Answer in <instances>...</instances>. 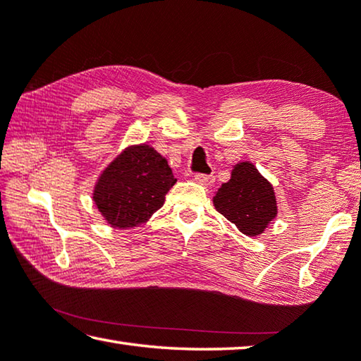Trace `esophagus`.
<instances>
[{"mask_svg":"<svg viewBox=\"0 0 361 361\" xmlns=\"http://www.w3.org/2000/svg\"><path fill=\"white\" fill-rule=\"evenodd\" d=\"M195 183H199V185L202 186H213L214 183V175H203V173H199L194 176Z\"/></svg>","mask_w":361,"mask_h":361,"instance_id":"esophagus-1","label":"esophagus"}]
</instances>
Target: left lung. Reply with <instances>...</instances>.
I'll use <instances>...</instances> for the list:
<instances>
[{
	"instance_id": "1",
	"label": "left lung",
	"mask_w": 361,
	"mask_h": 361,
	"mask_svg": "<svg viewBox=\"0 0 361 361\" xmlns=\"http://www.w3.org/2000/svg\"><path fill=\"white\" fill-rule=\"evenodd\" d=\"M213 203L219 213L249 238L264 233L279 213L274 186L250 161L233 166L230 180L217 189Z\"/></svg>"
}]
</instances>
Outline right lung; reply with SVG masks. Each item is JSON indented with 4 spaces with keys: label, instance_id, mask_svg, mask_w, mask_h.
I'll return each instance as SVG.
<instances>
[{
    "label": "right lung",
    "instance_id": "1",
    "mask_svg": "<svg viewBox=\"0 0 361 361\" xmlns=\"http://www.w3.org/2000/svg\"><path fill=\"white\" fill-rule=\"evenodd\" d=\"M175 183L167 159L153 147L128 145L98 175L92 200L106 224L126 230L157 213Z\"/></svg>",
    "mask_w": 361,
    "mask_h": 361
}]
</instances>
